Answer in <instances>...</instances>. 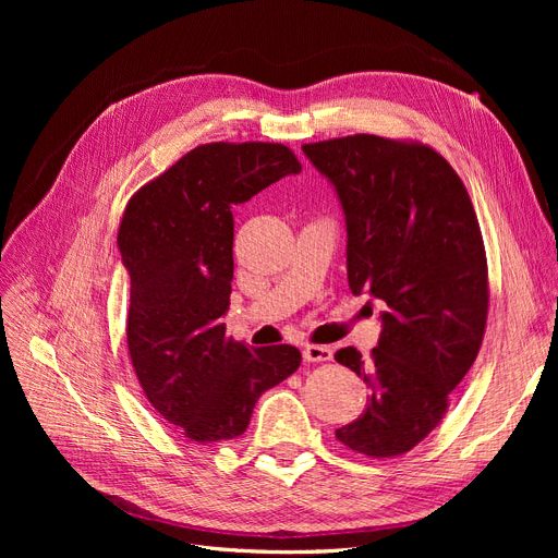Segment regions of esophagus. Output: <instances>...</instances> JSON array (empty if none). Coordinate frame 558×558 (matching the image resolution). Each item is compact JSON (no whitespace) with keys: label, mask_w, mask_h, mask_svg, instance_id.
<instances>
[{"label":"esophagus","mask_w":558,"mask_h":558,"mask_svg":"<svg viewBox=\"0 0 558 558\" xmlns=\"http://www.w3.org/2000/svg\"><path fill=\"white\" fill-rule=\"evenodd\" d=\"M302 356L310 363H324L332 359V349L324 347V344H305L302 347Z\"/></svg>","instance_id":"obj_1"}]
</instances>
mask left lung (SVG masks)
<instances>
[{
	"label": "left lung",
	"instance_id": "left-lung-1",
	"mask_svg": "<svg viewBox=\"0 0 558 558\" xmlns=\"http://www.w3.org/2000/svg\"><path fill=\"white\" fill-rule=\"evenodd\" d=\"M302 154L342 205L351 293L384 302L373 356L335 353L369 388L363 414L335 435L388 459L440 424L477 359L488 310L480 223L463 181L428 146L353 134Z\"/></svg>",
	"mask_w": 558,
	"mask_h": 558
}]
</instances>
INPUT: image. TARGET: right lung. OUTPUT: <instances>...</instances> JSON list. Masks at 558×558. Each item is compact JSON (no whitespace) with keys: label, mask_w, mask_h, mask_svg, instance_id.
<instances>
[{"label":"right lung","mask_w":558,"mask_h":558,"mask_svg":"<svg viewBox=\"0 0 558 558\" xmlns=\"http://www.w3.org/2000/svg\"><path fill=\"white\" fill-rule=\"evenodd\" d=\"M281 144H205L130 199L118 248L130 275L128 349L154 410L195 442L246 430L258 398L291 377V344L226 340L232 291V205L300 174Z\"/></svg>","instance_id":"right-lung-1"}]
</instances>
